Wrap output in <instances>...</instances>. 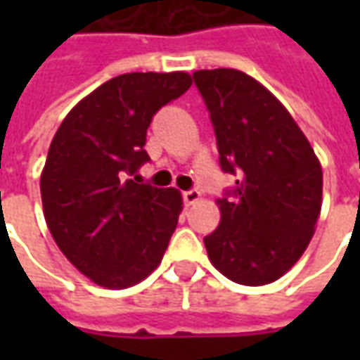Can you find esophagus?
Wrapping results in <instances>:
<instances>
[{
  "instance_id": "esophagus-1",
  "label": "esophagus",
  "mask_w": 360,
  "mask_h": 360,
  "mask_svg": "<svg viewBox=\"0 0 360 360\" xmlns=\"http://www.w3.org/2000/svg\"><path fill=\"white\" fill-rule=\"evenodd\" d=\"M200 191H196V188H193V191H187V193H183V200H185V204L187 206H191V204H196L198 200H200Z\"/></svg>"
}]
</instances>
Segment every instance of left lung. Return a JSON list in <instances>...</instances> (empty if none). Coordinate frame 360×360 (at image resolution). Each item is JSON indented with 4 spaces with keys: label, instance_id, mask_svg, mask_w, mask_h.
<instances>
[{
    "label": "left lung",
    "instance_id": "left-lung-1",
    "mask_svg": "<svg viewBox=\"0 0 360 360\" xmlns=\"http://www.w3.org/2000/svg\"><path fill=\"white\" fill-rule=\"evenodd\" d=\"M218 141L219 165L239 173L218 198L219 226L204 237L216 270L241 285H266L302 257L322 208V165L285 105L237 69L193 73Z\"/></svg>",
    "mask_w": 360,
    "mask_h": 360
}]
</instances>
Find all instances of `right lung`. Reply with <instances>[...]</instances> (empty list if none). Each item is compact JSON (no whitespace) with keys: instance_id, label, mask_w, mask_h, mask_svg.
I'll return each instance as SVG.
<instances>
[{"instance_id":"1","label":"right lung","mask_w":360,"mask_h":360,"mask_svg":"<svg viewBox=\"0 0 360 360\" xmlns=\"http://www.w3.org/2000/svg\"><path fill=\"white\" fill-rule=\"evenodd\" d=\"M193 84L185 71L125 73L61 121L40 175L44 218L67 260L96 285L125 289L162 262L183 198L127 179L150 158V121Z\"/></svg>"}]
</instances>
